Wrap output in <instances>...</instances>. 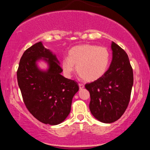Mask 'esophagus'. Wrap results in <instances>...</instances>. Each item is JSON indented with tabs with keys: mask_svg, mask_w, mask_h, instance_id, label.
I'll return each mask as SVG.
<instances>
[{
	"mask_svg": "<svg viewBox=\"0 0 150 150\" xmlns=\"http://www.w3.org/2000/svg\"><path fill=\"white\" fill-rule=\"evenodd\" d=\"M79 87H80V89H82L85 87V86H84L83 84H81V83H79Z\"/></svg>",
	"mask_w": 150,
	"mask_h": 150,
	"instance_id": "esophagus-1",
	"label": "esophagus"
}]
</instances>
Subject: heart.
I'll return each mask as SVG.
<instances>
[{
    "instance_id": "b5f03b06",
    "label": "heart",
    "mask_w": 150,
    "mask_h": 150,
    "mask_svg": "<svg viewBox=\"0 0 150 150\" xmlns=\"http://www.w3.org/2000/svg\"><path fill=\"white\" fill-rule=\"evenodd\" d=\"M110 53L105 47L92 44L75 46L70 49L68 57L63 58L61 68L66 77H70L76 67L77 73L87 82L102 77L109 66Z\"/></svg>"
}]
</instances>
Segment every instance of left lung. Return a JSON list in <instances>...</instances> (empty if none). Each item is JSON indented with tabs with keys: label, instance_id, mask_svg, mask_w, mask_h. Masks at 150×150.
Masks as SVG:
<instances>
[{
	"label": "left lung",
	"instance_id": "left-lung-1",
	"mask_svg": "<svg viewBox=\"0 0 150 150\" xmlns=\"http://www.w3.org/2000/svg\"><path fill=\"white\" fill-rule=\"evenodd\" d=\"M111 49L112 61L105 75L85 85L90 94L91 113L105 123L115 122L124 113L133 85V72L127 53L113 42Z\"/></svg>",
	"mask_w": 150,
	"mask_h": 150
}]
</instances>
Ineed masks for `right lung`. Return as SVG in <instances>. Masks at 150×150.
Here are the masks:
<instances>
[{
    "label": "right lung",
    "mask_w": 150,
    "mask_h": 150,
    "mask_svg": "<svg viewBox=\"0 0 150 150\" xmlns=\"http://www.w3.org/2000/svg\"><path fill=\"white\" fill-rule=\"evenodd\" d=\"M39 59L48 63L47 70L38 68ZM62 71L56 55L42 42L26 50L19 63L17 78L24 103L32 116L45 124L58 125L68 117L79 90L77 82L65 78Z\"/></svg>",
    "instance_id": "right-lung-1"
}]
</instances>
